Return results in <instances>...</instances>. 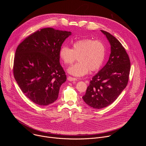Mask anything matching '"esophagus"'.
<instances>
[{"label": "esophagus", "instance_id": "34e87169", "mask_svg": "<svg viewBox=\"0 0 146 146\" xmlns=\"http://www.w3.org/2000/svg\"><path fill=\"white\" fill-rule=\"evenodd\" d=\"M68 80L69 81H76L77 78H74V77H72L70 76H68L67 78Z\"/></svg>", "mask_w": 146, "mask_h": 146}]
</instances>
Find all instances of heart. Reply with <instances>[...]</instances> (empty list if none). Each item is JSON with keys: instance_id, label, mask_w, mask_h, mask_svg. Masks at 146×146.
Masks as SVG:
<instances>
[{"instance_id": "heart-1", "label": "heart", "mask_w": 146, "mask_h": 146, "mask_svg": "<svg viewBox=\"0 0 146 146\" xmlns=\"http://www.w3.org/2000/svg\"><path fill=\"white\" fill-rule=\"evenodd\" d=\"M59 55L66 65L72 64L78 57V63L70 67L68 72L73 76L81 77L87 74L89 70L95 72L100 68L105 60L106 49L100 41L84 38L74 42L72 49L65 45L62 46Z\"/></svg>"}]
</instances>
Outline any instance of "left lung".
<instances>
[{
  "mask_svg": "<svg viewBox=\"0 0 146 146\" xmlns=\"http://www.w3.org/2000/svg\"><path fill=\"white\" fill-rule=\"evenodd\" d=\"M111 46L109 59L90 82L84 101L95 109L105 108L113 103L127 86L131 69L129 58L119 41L105 31Z\"/></svg>",
  "mask_w": 146,
  "mask_h": 146,
  "instance_id": "obj_1",
  "label": "left lung"
}]
</instances>
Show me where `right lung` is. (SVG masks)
Here are the masks:
<instances>
[{"label":"right lung","instance_id":"obj_1","mask_svg":"<svg viewBox=\"0 0 146 146\" xmlns=\"http://www.w3.org/2000/svg\"><path fill=\"white\" fill-rule=\"evenodd\" d=\"M71 32L52 28L41 29L18 46L14 60V78L24 94L40 106L58 97L66 76L59 62V51Z\"/></svg>","mask_w":146,"mask_h":146}]
</instances>
